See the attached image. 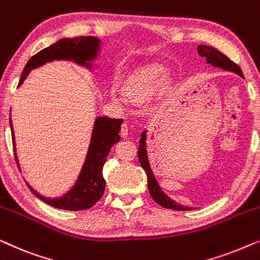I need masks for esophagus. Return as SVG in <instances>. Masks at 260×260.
Returning <instances> with one entry per match:
<instances>
[{"label": "esophagus", "mask_w": 260, "mask_h": 260, "mask_svg": "<svg viewBox=\"0 0 260 260\" xmlns=\"http://www.w3.org/2000/svg\"><path fill=\"white\" fill-rule=\"evenodd\" d=\"M127 134H129V126H127L126 123H123L122 126H120V135L123 137H126Z\"/></svg>", "instance_id": "obj_1"}]
</instances>
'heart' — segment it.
<instances>
[{
  "label": "heart",
  "instance_id": "b5f03b06",
  "mask_svg": "<svg viewBox=\"0 0 260 260\" xmlns=\"http://www.w3.org/2000/svg\"><path fill=\"white\" fill-rule=\"evenodd\" d=\"M168 74V70L161 65L145 66L126 78L124 94L134 102L145 101L165 84Z\"/></svg>",
  "mask_w": 260,
  "mask_h": 260
}]
</instances>
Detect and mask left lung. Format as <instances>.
I'll use <instances>...</instances> for the list:
<instances>
[{
	"label": "left lung",
	"instance_id": "obj_1",
	"mask_svg": "<svg viewBox=\"0 0 260 260\" xmlns=\"http://www.w3.org/2000/svg\"><path fill=\"white\" fill-rule=\"evenodd\" d=\"M199 54L201 56H205L206 60H207V63H211L214 67H220V69L231 71V72H234L239 74L240 77L244 78V74L241 72L240 67L237 65L236 62H233L232 60L227 58L225 54H222L221 52L218 51V49L211 47V46H205L200 45L198 47ZM145 140H147V130H144L141 135L140 140V147H138V161H140L142 168L145 170V174H147L148 177V189L149 193H150L151 198L157 202L158 205H161L162 207L174 209V211H190L191 207H187V206L179 205L177 202L172 200L168 195L165 194V191L161 189L157 181L155 179L154 173H152L150 163H149L148 159V154H147V143H145Z\"/></svg>",
	"mask_w": 260,
	"mask_h": 260
}]
</instances>
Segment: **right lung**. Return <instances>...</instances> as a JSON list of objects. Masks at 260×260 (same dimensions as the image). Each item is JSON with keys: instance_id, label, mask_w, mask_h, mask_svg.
Returning a JSON list of instances; mask_svg holds the SVG:
<instances>
[{"instance_id": "add662e5", "label": "right lung", "mask_w": 260, "mask_h": 260, "mask_svg": "<svg viewBox=\"0 0 260 260\" xmlns=\"http://www.w3.org/2000/svg\"><path fill=\"white\" fill-rule=\"evenodd\" d=\"M101 40L93 37L67 38L56 41L47 48H44L28 60L24 66L22 76L19 81V86L26 79L28 73L33 69L44 65L53 60H73L81 66L90 69L92 60L97 58ZM123 119H113L109 117H98L94 122L91 135V142L80 175L72 189L67 191L61 198L49 199L37 193L29 184L31 193L46 204L59 209L66 211H83L88 209L103 197L105 190V180L103 177V167L106 161L113 144L119 142V130ZM13 147L15 151V137L10 120ZM17 161V156L15 154Z\"/></svg>"}]
</instances>
